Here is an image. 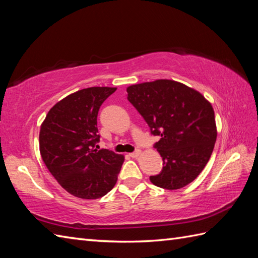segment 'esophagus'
I'll list each match as a JSON object with an SVG mask.
<instances>
[{"label": "esophagus", "mask_w": 258, "mask_h": 258, "mask_svg": "<svg viewBox=\"0 0 258 258\" xmlns=\"http://www.w3.org/2000/svg\"><path fill=\"white\" fill-rule=\"evenodd\" d=\"M140 154H141V151L140 150H136V151H134L133 153H130V156L132 157V158H136V157H139L140 156Z\"/></svg>", "instance_id": "obj_1"}]
</instances>
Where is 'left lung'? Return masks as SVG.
I'll use <instances>...</instances> for the list:
<instances>
[{"label":"left lung","mask_w":258,"mask_h":258,"mask_svg":"<svg viewBox=\"0 0 258 258\" xmlns=\"http://www.w3.org/2000/svg\"><path fill=\"white\" fill-rule=\"evenodd\" d=\"M127 100L158 136L154 144L163 158L160 174L151 182L178 189L199 176L216 142L215 115L201 93L178 82L157 80L127 87Z\"/></svg>","instance_id":"1"}]
</instances>
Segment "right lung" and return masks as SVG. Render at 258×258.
<instances>
[{
  "label": "right lung",
  "instance_id": "right-lung-1",
  "mask_svg": "<svg viewBox=\"0 0 258 258\" xmlns=\"http://www.w3.org/2000/svg\"><path fill=\"white\" fill-rule=\"evenodd\" d=\"M115 87H89L54 105L40 130V152L62 187L79 199L96 200L116 184L124 157L100 149L97 114Z\"/></svg>",
  "mask_w": 258,
  "mask_h": 258
}]
</instances>
